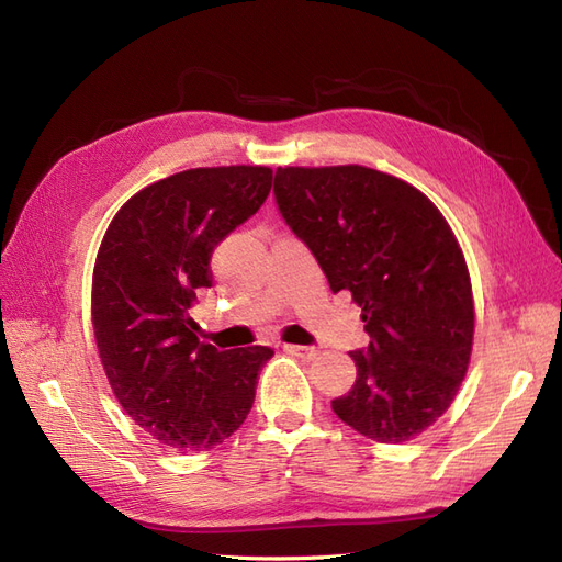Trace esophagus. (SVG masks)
Returning <instances> with one entry per match:
<instances>
[{"label": "esophagus", "mask_w": 562, "mask_h": 562, "mask_svg": "<svg viewBox=\"0 0 562 562\" xmlns=\"http://www.w3.org/2000/svg\"><path fill=\"white\" fill-rule=\"evenodd\" d=\"M283 351L297 356V359H304V361H312L318 356V349L316 347H302V345H283Z\"/></svg>", "instance_id": "obj_1"}]
</instances>
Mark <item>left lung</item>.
Segmentation results:
<instances>
[{
    "instance_id": "obj_1",
    "label": "left lung",
    "mask_w": 562,
    "mask_h": 562,
    "mask_svg": "<svg viewBox=\"0 0 562 562\" xmlns=\"http://www.w3.org/2000/svg\"><path fill=\"white\" fill-rule=\"evenodd\" d=\"M274 194L370 335L349 353L356 382L335 415L378 443L415 438L450 407L473 345L471 279L446 217L413 184L356 164L277 168Z\"/></svg>"
}]
</instances>
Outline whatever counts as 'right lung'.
<instances>
[{
	"mask_svg": "<svg viewBox=\"0 0 562 562\" xmlns=\"http://www.w3.org/2000/svg\"><path fill=\"white\" fill-rule=\"evenodd\" d=\"M267 166L190 168L133 194L110 223L93 267V335L128 417L173 450H211L248 417L269 347L220 351L190 316L211 288V255L258 213Z\"/></svg>",
	"mask_w": 562,
	"mask_h": 562,
	"instance_id": "add662e5",
	"label": "right lung"
}]
</instances>
